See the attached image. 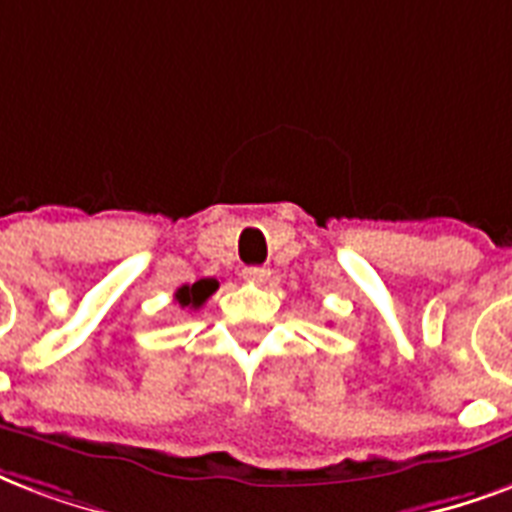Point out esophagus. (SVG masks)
Masks as SVG:
<instances>
[{"label":"esophagus","instance_id":"esophagus-1","mask_svg":"<svg viewBox=\"0 0 512 512\" xmlns=\"http://www.w3.org/2000/svg\"><path fill=\"white\" fill-rule=\"evenodd\" d=\"M271 271L268 268H260V265H252V268H244V282L249 284H265L268 282Z\"/></svg>","mask_w":512,"mask_h":512}]
</instances>
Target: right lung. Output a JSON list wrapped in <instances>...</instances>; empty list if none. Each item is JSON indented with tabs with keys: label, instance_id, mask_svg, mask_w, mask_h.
<instances>
[{
	"label": "right lung",
	"instance_id": "1",
	"mask_svg": "<svg viewBox=\"0 0 512 512\" xmlns=\"http://www.w3.org/2000/svg\"><path fill=\"white\" fill-rule=\"evenodd\" d=\"M217 287H220L217 279H201V282L195 284H182V287L174 292V300H177L182 308H201L206 303V298H209Z\"/></svg>",
	"mask_w": 512,
	"mask_h": 512
}]
</instances>
